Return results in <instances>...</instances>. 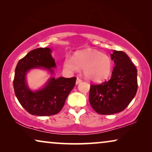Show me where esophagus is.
<instances>
[{"mask_svg":"<svg viewBox=\"0 0 152 152\" xmlns=\"http://www.w3.org/2000/svg\"><path fill=\"white\" fill-rule=\"evenodd\" d=\"M82 82V80H81L80 78H77L76 80V84H80V83H81Z\"/></svg>","mask_w":152,"mask_h":152,"instance_id":"esophagus-1","label":"esophagus"}]
</instances>
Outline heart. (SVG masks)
<instances>
[{"mask_svg": "<svg viewBox=\"0 0 152 152\" xmlns=\"http://www.w3.org/2000/svg\"><path fill=\"white\" fill-rule=\"evenodd\" d=\"M64 67L70 72H77L82 68L84 76L88 80L99 82L109 76L112 62L109 56L101 52L86 50L75 53L74 57H66Z\"/></svg>", "mask_w": 152, "mask_h": 152, "instance_id": "obj_1", "label": "heart"}]
</instances>
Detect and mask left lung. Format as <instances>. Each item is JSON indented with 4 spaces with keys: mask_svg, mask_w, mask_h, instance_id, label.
I'll list each match as a JSON object with an SVG mask.
<instances>
[{
    "mask_svg": "<svg viewBox=\"0 0 152 152\" xmlns=\"http://www.w3.org/2000/svg\"><path fill=\"white\" fill-rule=\"evenodd\" d=\"M115 66L109 81L91 84L89 102L93 109L102 115H111L124 110L134 99L138 89L137 69L122 51L111 55Z\"/></svg>",
    "mask_w": 152,
    "mask_h": 152,
    "instance_id": "8db88e82",
    "label": "left lung"
}]
</instances>
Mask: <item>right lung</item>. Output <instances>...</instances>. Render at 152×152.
<instances>
[{
  "mask_svg": "<svg viewBox=\"0 0 152 152\" xmlns=\"http://www.w3.org/2000/svg\"><path fill=\"white\" fill-rule=\"evenodd\" d=\"M49 48H39L29 52L19 60L14 79V93L20 104L29 113L50 116L57 114L63 108L70 91L74 88L77 77H52L42 89L32 91L27 86V72L34 68L43 67L53 72L56 66Z\"/></svg>",
  "mask_w": 152,
  "mask_h": 152,
  "instance_id": "add662e5",
  "label": "right lung"
}]
</instances>
